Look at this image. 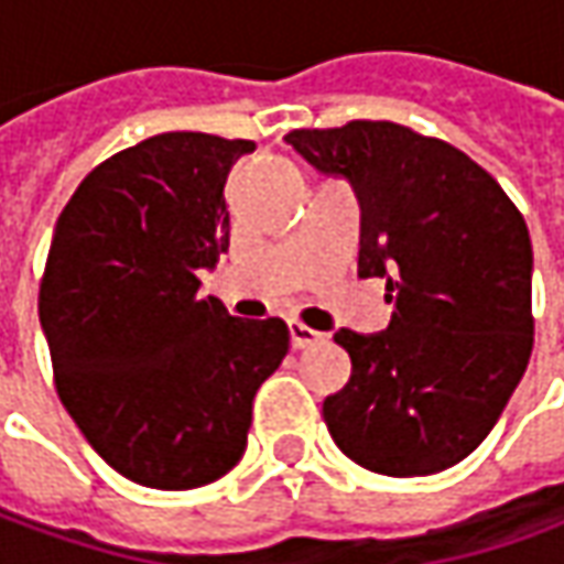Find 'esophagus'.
<instances>
[{"instance_id":"34e87169","label":"esophagus","mask_w":564,"mask_h":564,"mask_svg":"<svg viewBox=\"0 0 564 564\" xmlns=\"http://www.w3.org/2000/svg\"><path fill=\"white\" fill-rule=\"evenodd\" d=\"M321 340H324V334L305 327L302 321H290V343H293V349H308V346H315Z\"/></svg>"}]
</instances>
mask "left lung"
Instances as JSON below:
<instances>
[{
    "mask_svg": "<svg viewBox=\"0 0 564 564\" xmlns=\"http://www.w3.org/2000/svg\"><path fill=\"white\" fill-rule=\"evenodd\" d=\"M286 143L349 177L359 274L387 278L393 302L383 334H334L352 375L324 399L327 431L375 475L446 471L494 431L534 349L524 215L462 149L397 121L302 127Z\"/></svg>",
    "mask_w": 564,
    "mask_h": 564,
    "instance_id": "left-lung-1",
    "label": "left lung"
}]
</instances>
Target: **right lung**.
<instances>
[{"mask_svg":"<svg viewBox=\"0 0 564 564\" xmlns=\"http://www.w3.org/2000/svg\"><path fill=\"white\" fill-rule=\"evenodd\" d=\"M252 140L174 130L121 149L74 189L40 281L62 405L133 484L193 490L243 456L252 399L281 368V318L199 296L230 243L224 184Z\"/></svg>","mask_w":564,"mask_h":564,"instance_id":"right-lung-1","label":"right lung"}]
</instances>
